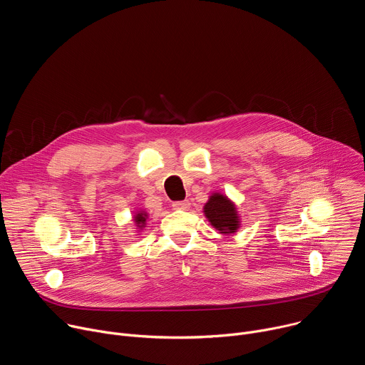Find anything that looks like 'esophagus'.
I'll use <instances>...</instances> for the list:
<instances>
[{"mask_svg":"<svg viewBox=\"0 0 365 365\" xmlns=\"http://www.w3.org/2000/svg\"><path fill=\"white\" fill-rule=\"evenodd\" d=\"M189 207H190L189 200H178V202H173V210H178V211H187Z\"/></svg>","mask_w":365,"mask_h":365,"instance_id":"esophagus-1","label":"esophagus"}]
</instances>
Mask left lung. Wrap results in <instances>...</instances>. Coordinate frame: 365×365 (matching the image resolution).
I'll return each instance as SVG.
<instances>
[{
	"instance_id": "1",
	"label": "left lung",
	"mask_w": 365,
	"mask_h": 365,
	"mask_svg": "<svg viewBox=\"0 0 365 365\" xmlns=\"http://www.w3.org/2000/svg\"><path fill=\"white\" fill-rule=\"evenodd\" d=\"M203 215L210 224L224 235H234L241 227L237 205L220 192H214L203 206Z\"/></svg>"
}]
</instances>
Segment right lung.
Returning a JSON list of instances; mask_svg holds the SVG:
<instances>
[{
    "mask_svg": "<svg viewBox=\"0 0 365 365\" xmlns=\"http://www.w3.org/2000/svg\"><path fill=\"white\" fill-rule=\"evenodd\" d=\"M147 218H148V214L143 210L140 211H135L134 215H133V221H134V227H135V231L137 232H141L145 225H147Z\"/></svg>",
    "mask_w": 365,
    "mask_h": 365,
    "instance_id": "add662e5",
    "label": "right lung"
}]
</instances>
